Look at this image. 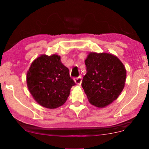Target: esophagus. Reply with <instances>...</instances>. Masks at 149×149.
Masks as SVG:
<instances>
[{
  "mask_svg": "<svg viewBox=\"0 0 149 149\" xmlns=\"http://www.w3.org/2000/svg\"><path fill=\"white\" fill-rule=\"evenodd\" d=\"M82 80H83L82 77H79L74 79V82L76 83L77 85H81V83H82Z\"/></svg>",
  "mask_w": 149,
  "mask_h": 149,
  "instance_id": "1",
  "label": "esophagus"
}]
</instances>
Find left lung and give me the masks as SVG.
Segmentation results:
<instances>
[{"instance_id":"left-lung-1","label":"left lung","mask_w":149,"mask_h":149,"mask_svg":"<svg viewBox=\"0 0 149 149\" xmlns=\"http://www.w3.org/2000/svg\"><path fill=\"white\" fill-rule=\"evenodd\" d=\"M87 73L82 85L91 104L103 108L117 99L126 79L125 66L112 54L90 53L85 61Z\"/></svg>"}]
</instances>
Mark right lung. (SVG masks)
Here are the masks:
<instances>
[{
  "label": "right lung",
  "instance_id": "1",
  "mask_svg": "<svg viewBox=\"0 0 149 149\" xmlns=\"http://www.w3.org/2000/svg\"><path fill=\"white\" fill-rule=\"evenodd\" d=\"M26 81L34 100L42 107L52 109L64 104L71 87L76 85L68 68L55 54L36 59L28 71Z\"/></svg>",
  "mask_w": 149,
  "mask_h": 149
}]
</instances>
